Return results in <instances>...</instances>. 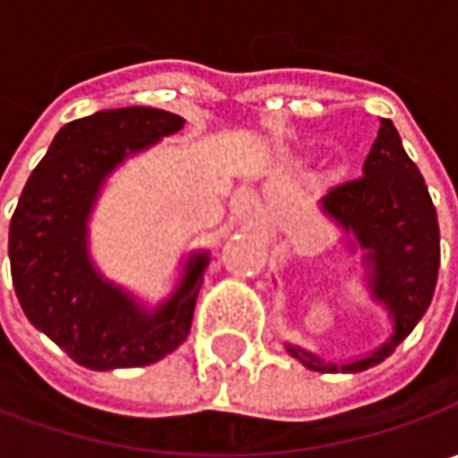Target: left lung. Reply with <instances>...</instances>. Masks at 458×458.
I'll list each match as a JSON object with an SVG mask.
<instances>
[{
	"mask_svg": "<svg viewBox=\"0 0 458 458\" xmlns=\"http://www.w3.org/2000/svg\"><path fill=\"white\" fill-rule=\"evenodd\" d=\"M361 170L360 178L328 188L324 208L367 250L369 285L375 298L390 308L395 334L369 357L349 364H331L306 349L288 346L295 360L316 372H361L387 360L423 318L436 291L441 265L436 206L390 119H382Z\"/></svg>",
	"mask_w": 458,
	"mask_h": 458,
	"instance_id": "8db88e82",
	"label": "left lung"
}]
</instances>
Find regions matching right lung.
<instances>
[{
    "label": "right lung",
    "mask_w": 458,
    "mask_h": 458,
    "mask_svg": "<svg viewBox=\"0 0 458 458\" xmlns=\"http://www.w3.org/2000/svg\"><path fill=\"white\" fill-rule=\"evenodd\" d=\"M185 122L150 106L68 122L27 178L9 221V265L30 324L89 369L145 367L185 342L208 257L188 259L181 288L152 313L104 283L86 255V219L104 178L127 155Z\"/></svg>",
    "instance_id": "1"
}]
</instances>
